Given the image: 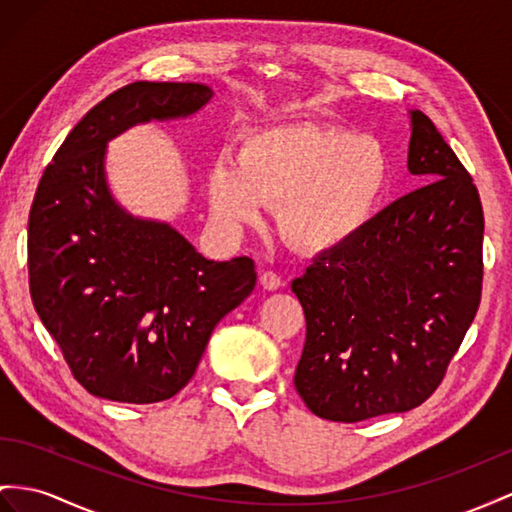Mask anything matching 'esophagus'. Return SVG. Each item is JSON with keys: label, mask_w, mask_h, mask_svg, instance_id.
<instances>
[{"label": "esophagus", "mask_w": 512, "mask_h": 512, "mask_svg": "<svg viewBox=\"0 0 512 512\" xmlns=\"http://www.w3.org/2000/svg\"><path fill=\"white\" fill-rule=\"evenodd\" d=\"M259 283H261V287H264V290H268V292H274V290H279V287L283 285V281H281V277L277 272H270V270H266V272H261V277H259Z\"/></svg>", "instance_id": "1"}]
</instances>
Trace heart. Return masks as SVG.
I'll return each instance as SVG.
<instances>
[{
  "label": "heart",
  "mask_w": 512,
  "mask_h": 512,
  "mask_svg": "<svg viewBox=\"0 0 512 512\" xmlns=\"http://www.w3.org/2000/svg\"><path fill=\"white\" fill-rule=\"evenodd\" d=\"M381 144L344 127L296 123L255 131L242 157L218 155L205 192L214 225L229 235L281 203L279 229L309 253L331 251L365 227L387 188Z\"/></svg>",
  "instance_id": "1"
}]
</instances>
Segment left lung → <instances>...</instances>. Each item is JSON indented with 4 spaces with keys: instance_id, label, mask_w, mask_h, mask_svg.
<instances>
[{
    "instance_id": "8db88e82",
    "label": "left lung",
    "mask_w": 512,
    "mask_h": 512,
    "mask_svg": "<svg viewBox=\"0 0 512 512\" xmlns=\"http://www.w3.org/2000/svg\"><path fill=\"white\" fill-rule=\"evenodd\" d=\"M409 116L406 166L424 186L292 281L307 320L294 385L331 422L404 413L430 398L480 305L478 190L428 116Z\"/></svg>"
}]
</instances>
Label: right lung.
Returning <instances> with one entry per match:
<instances>
[{
    "mask_svg": "<svg viewBox=\"0 0 512 512\" xmlns=\"http://www.w3.org/2000/svg\"><path fill=\"white\" fill-rule=\"evenodd\" d=\"M212 97L196 82L116 90L71 129L38 183L28 220L32 303L77 383L97 398H173L216 324L255 287L253 259H205L168 222L131 216L108 186L112 138L188 119Z\"/></svg>",
    "mask_w": 512,
    "mask_h": 512,
    "instance_id": "1",
    "label": "right lung"
}]
</instances>
